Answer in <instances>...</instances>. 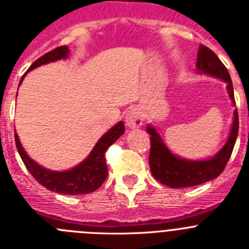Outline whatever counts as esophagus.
I'll list each match as a JSON object with an SVG mask.
<instances>
[{
  "label": "esophagus",
  "instance_id": "esophagus-1",
  "mask_svg": "<svg viewBox=\"0 0 249 249\" xmlns=\"http://www.w3.org/2000/svg\"><path fill=\"white\" fill-rule=\"evenodd\" d=\"M142 115H141V111L139 110L138 108L130 109L126 113V116H125V122H126V125L130 127V129H138L142 125Z\"/></svg>",
  "mask_w": 249,
  "mask_h": 249
}]
</instances>
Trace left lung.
<instances>
[{
    "mask_svg": "<svg viewBox=\"0 0 249 249\" xmlns=\"http://www.w3.org/2000/svg\"><path fill=\"white\" fill-rule=\"evenodd\" d=\"M197 71L212 77L219 78L227 83V91L232 102H234L233 86L230 73L225 64L212 52L211 49L201 44L197 53ZM238 111L234 110V119L231 129L230 138L225 146L210 160L191 161L175 156L165 144L159 133L152 126H147L150 134V156L149 163L152 176L163 185L172 189L190 187L216 178L225 170L231 154L233 151L236 139L238 135Z\"/></svg>",
    "mask_w": 249,
    "mask_h": 249,
    "instance_id": "left-lung-1",
    "label": "left lung"
}]
</instances>
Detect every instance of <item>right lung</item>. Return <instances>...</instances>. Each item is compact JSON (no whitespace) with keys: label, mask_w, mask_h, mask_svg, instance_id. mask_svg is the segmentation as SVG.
Here are the masks:
<instances>
[{"label":"right lung","mask_w":249,"mask_h":249,"mask_svg":"<svg viewBox=\"0 0 249 249\" xmlns=\"http://www.w3.org/2000/svg\"><path fill=\"white\" fill-rule=\"evenodd\" d=\"M69 49L67 46L57 47L51 52L46 53L41 58H38L35 63L30 67L27 71H32L42 64H47L49 62L62 59V58L68 57ZM24 75L21 78L22 83ZM124 123L119 122L115 126L111 127L108 133H105L102 136L97 145L94 146L91 152L89 154L86 160L73 167L68 171H51L48 169H44L41 165H38L33 160H31L30 156L27 155L26 151L22 147L21 142L17 134H15L16 146L18 150V154L23 161L24 166L31 172L33 178L44 186L46 189L51 190L57 194L63 195H86L94 192L99 189L103 182L108 176V166L105 161V152L109 149L111 144H114L120 136L124 134Z\"/></svg>","instance_id":"add662e5"}]
</instances>
